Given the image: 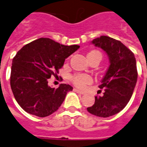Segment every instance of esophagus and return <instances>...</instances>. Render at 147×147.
Instances as JSON below:
<instances>
[{
  "instance_id": "esophagus-1",
  "label": "esophagus",
  "mask_w": 147,
  "mask_h": 147,
  "mask_svg": "<svg viewBox=\"0 0 147 147\" xmlns=\"http://www.w3.org/2000/svg\"><path fill=\"white\" fill-rule=\"evenodd\" d=\"M74 90L76 92H78V93H80V94H82V95H83V94H85V92H83L82 91H81V90L78 89V88H74Z\"/></svg>"
}]
</instances>
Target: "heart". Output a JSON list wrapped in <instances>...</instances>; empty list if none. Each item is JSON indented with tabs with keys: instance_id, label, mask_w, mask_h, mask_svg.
<instances>
[{
	"instance_id": "1",
	"label": "heart",
	"mask_w": 147,
	"mask_h": 147,
	"mask_svg": "<svg viewBox=\"0 0 147 147\" xmlns=\"http://www.w3.org/2000/svg\"><path fill=\"white\" fill-rule=\"evenodd\" d=\"M96 53H99V52L96 51L89 52L87 57L88 58V57H90V56H92V55H93L94 54H96ZM71 80L72 82H73L77 87H78V88H83L85 85L90 84V83L92 82V78L89 75H88V74H75V75H74L72 77Z\"/></svg>"
}]
</instances>
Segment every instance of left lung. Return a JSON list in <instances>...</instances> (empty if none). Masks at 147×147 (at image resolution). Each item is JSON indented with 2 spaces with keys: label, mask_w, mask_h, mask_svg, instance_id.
Here are the masks:
<instances>
[{
  "label": "left lung",
  "mask_w": 147,
  "mask_h": 147,
  "mask_svg": "<svg viewBox=\"0 0 147 147\" xmlns=\"http://www.w3.org/2000/svg\"><path fill=\"white\" fill-rule=\"evenodd\" d=\"M92 43L106 52L110 65L99 85L105 89L104 95L95 96L94 105L87 110L106 118L122 111L131 97L138 78L136 60L133 52L115 38L102 35Z\"/></svg>",
  "instance_id": "left-lung-1"
}]
</instances>
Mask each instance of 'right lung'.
Here are the masks:
<instances>
[{
	"mask_svg": "<svg viewBox=\"0 0 147 147\" xmlns=\"http://www.w3.org/2000/svg\"><path fill=\"white\" fill-rule=\"evenodd\" d=\"M80 47L65 46L49 38H40L23 47L12 59L10 85L19 105L29 114L46 117L56 112L64 101L71 85L58 88L48 85L65 59Z\"/></svg>",
	"mask_w": 147,
	"mask_h": 147,
	"instance_id": "1",
	"label": "right lung"
}]
</instances>
